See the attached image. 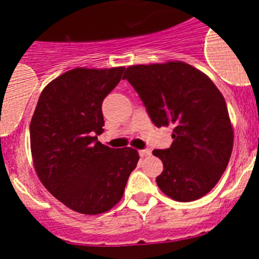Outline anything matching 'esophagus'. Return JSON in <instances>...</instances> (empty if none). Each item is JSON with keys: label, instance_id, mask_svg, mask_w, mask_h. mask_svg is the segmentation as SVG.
Instances as JSON below:
<instances>
[{"label": "esophagus", "instance_id": "obj_1", "mask_svg": "<svg viewBox=\"0 0 259 259\" xmlns=\"http://www.w3.org/2000/svg\"><path fill=\"white\" fill-rule=\"evenodd\" d=\"M140 155L141 157H149L150 154H152V152H150L149 149H143V150H140Z\"/></svg>", "mask_w": 259, "mask_h": 259}]
</instances>
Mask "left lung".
<instances>
[{
	"instance_id": "1",
	"label": "left lung",
	"mask_w": 259,
	"mask_h": 259,
	"mask_svg": "<svg viewBox=\"0 0 259 259\" xmlns=\"http://www.w3.org/2000/svg\"><path fill=\"white\" fill-rule=\"evenodd\" d=\"M125 80L157 127L171 125L172 144L155 149L163 171L157 184L180 202L209 193L227 168L233 130L224 97L211 80L184 62L130 66Z\"/></svg>"
}]
</instances>
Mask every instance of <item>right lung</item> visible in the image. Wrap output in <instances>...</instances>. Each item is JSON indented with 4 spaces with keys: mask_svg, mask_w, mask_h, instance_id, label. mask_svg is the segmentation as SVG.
Masks as SVG:
<instances>
[{
    "mask_svg": "<svg viewBox=\"0 0 259 259\" xmlns=\"http://www.w3.org/2000/svg\"><path fill=\"white\" fill-rule=\"evenodd\" d=\"M123 72L124 67L67 71L45 87L31 119V152L41 183L81 214L115 206L140 158L132 148L114 149L97 140L105 125L102 102Z\"/></svg>",
    "mask_w": 259,
    "mask_h": 259,
    "instance_id": "obj_1",
    "label": "right lung"
}]
</instances>
